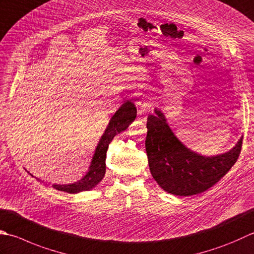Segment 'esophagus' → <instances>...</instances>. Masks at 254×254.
<instances>
[{
    "instance_id": "34e87169",
    "label": "esophagus",
    "mask_w": 254,
    "mask_h": 254,
    "mask_svg": "<svg viewBox=\"0 0 254 254\" xmlns=\"http://www.w3.org/2000/svg\"><path fill=\"white\" fill-rule=\"evenodd\" d=\"M151 109V102L147 99H142L141 101L137 102V112L140 116L150 111Z\"/></svg>"
}]
</instances>
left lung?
I'll list each match as a JSON object with an SVG mask.
<instances>
[{
    "label": "left lung",
    "instance_id": "1",
    "mask_svg": "<svg viewBox=\"0 0 254 254\" xmlns=\"http://www.w3.org/2000/svg\"><path fill=\"white\" fill-rule=\"evenodd\" d=\"M154 113L147 117L145 148L151 174L162 190L176 196L197 195L209 190L235 165L243 136L226 153L201 155L178 140L161 109L155 108Z\"/></svg>",
    "mask_w": 254,
    "mask_h": 254
}]
</instances>
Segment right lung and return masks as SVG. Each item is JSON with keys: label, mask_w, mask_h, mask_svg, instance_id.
<instances>
[{"label": "right lung", "mask_w": 254, "mask_h": 254, "mask_svg": "<svg viewBox=\"0 0 254 254\" xmlns=\"http://www.w3.org/2000/svg\"><path fill=\"white\" fill-rule=\"evenodd\" d=\"M135 104L130 100L124 102L111 117L107 128L99 140L86 175L71 184H54L53 187L55 190L66 191L68 193H78L91 190L92 188L96 187L103 180L104 174H106V156L109 144L117 134L127 130L128 126L135 120ZM37 181H39L38 178Z\"/></svg>", "instance_id": "right-lung-1"}]
</instances>
